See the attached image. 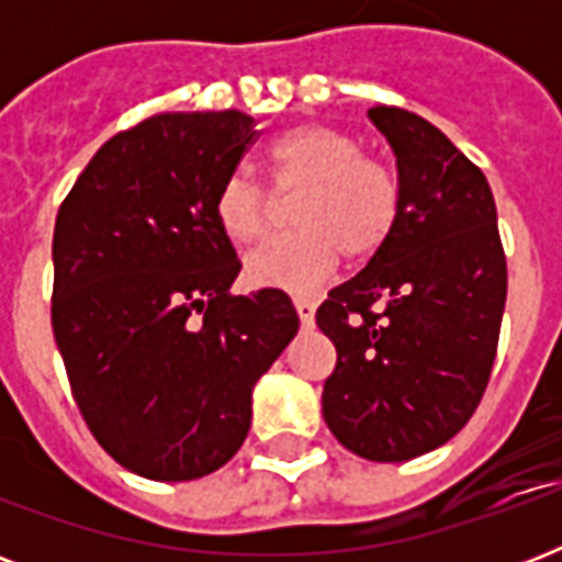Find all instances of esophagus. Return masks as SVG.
<instances>
[{
  "instance_id": "1",
  "label": "esophagus",
  "mask_w": 562,
  "mask_h": 562,
  "mask_svg": "<svg viewBox=\"0 0 562 562\" xmlns=\"http://www.w3.org/2000/svg\"><path fill=\"white\" fill-rule=\"evenodd\" d=\"M294 308H297L300 324H303V326H312V324H315V308H317L315 300L297 297V300H294Z\"/></svg>"
}]
</instances>
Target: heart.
Listing matches in <instances>:
<instances>
[{"label":"heart","mask_w":562,"mask_h":562,"mask_svg":"<svg viewBox=\"0 0 562 562\" xmlns=\"http://www.w3.org/2000/svg\"><path fill=\"white\" fill-rule=\"evenodd\" d=\"M273 187L300 189L294 203V233L265 238L245 256V277L259 289L303 294L333 273L341 250L368 259L391 238L400 218V183L341 131L300 125L277 136L265 151ZM212 215L221 233L247 245L265 229L268 198L245 171L221 180Z\"/></svg>","instance_id":"b5f03b06"}]
</instances>
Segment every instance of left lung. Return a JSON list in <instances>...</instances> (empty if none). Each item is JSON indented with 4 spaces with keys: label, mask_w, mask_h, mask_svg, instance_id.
I'll list each match as a JSON object with an SVG mask.
<instances>
[{
    "label": "left lung",
    "mask_w": 562,
    "mask_h": 562,
    "mask_svg": "<svg viewBox=\"0 0 562 562\" xmlns=\"http://www.w3.org/2000/svg\"><path fill=\"white\" fill-rule=\"evenodd\" d=\"M368 116L396 157L400 218L368 268L317 308L338 350L324 419L350 452L400 463L452 440L479 408L507 265L479 166L417 113L379 104Z\"/></svg>",
    "instance_id": "left-lung-1"
}]
</instances>
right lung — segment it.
I'll use <instances>...</instances> for the list:
<instances>
[{"mask_svg": "<svg viewBox=\"0 0 562 562\" xmlns=\"http://www.w3.org/2000/svg\"><path fill=\"white\" fill-rule=\"evenodd\" d=\"M254 136L238 110L145 119L101 145L57 212V350L95 440L143 479L224 467L300 329L285 291L229 294L241 262L212 201Z\"/></svg>", "mask_w": 562, "mask_h": 562, "instance_id": "add662e5", "label": "right lung"}]
</instances>
